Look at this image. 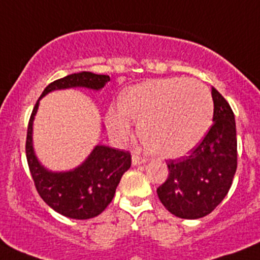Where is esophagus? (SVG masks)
I'll return each mask as SVG.
<instances>
[{
    "instance_id": "34e87169",
    "label": "esophagus",
    "mask_w": 260,
    "mask_h": 260,
    "mask_svg": "<svg viewBox=\"0 0 260 260\" xmlns=\"http://www.w3.org/2000/svg\"><path fill=\"white\" fill-rule=\"evenodd\" d=\"M132 162H133V165H134V166L143 165V163L147 162V158L140 157L139 154H133V157H132Z\"/></svg>"
}]
</instances>
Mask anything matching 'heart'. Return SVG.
I'll return each mask as SVG.
<instances>
[{"mask_svg": "<svg viewBox=\"0 0 260 260\" xmlns=\"http://www.w3.org/2000/svg\"><path fill=\"white\" fill-rule=\"evenodd\" d=\"M213 115L208 88L195 79H153L132 86L111 108L107 125L115 137L130 133L131 120L139 122L144 144L155 154L177 158L191 152L206 137Z\"/></svg>", "mask_w": 260, "mask_h": 260, "instance_id": "heart-1", "label": "heart"}]
</instances>
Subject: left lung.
Returning <instances> with one entry per match:
<instances>
[{
  "label": "left lung",
  "instance_id": "left-lung-1",
  "mask_svg": "<svg viewBox=\"0 0 260 260\" xmlns=\"http://www.w3.org/2000/svg\"><path fill=\"white\" fill-rule=\"evenodd\" d=\"M213 125L191 154L167 163L169 177L157 189L165 208L176 217L197 219L223 200L237 169L235 116L227 101L212 88Z\"/></svg>",
  "mask_w": 260,
  "mask_h": 260
}]
</instances>
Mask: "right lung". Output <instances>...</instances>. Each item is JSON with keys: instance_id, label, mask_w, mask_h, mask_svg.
<instances>
[{"instance_id": "1", "label": "right lung", "mask_w": 260, "mask_h": 260, "mask_svg": "<svg viewBox=\"0 0 260 260\" xmlns=\"http://www.w3.org/2000/svg\"><path fill=\"white\" fill-rule=\"evenodd\" d=\"M110 81L108 75L83 71L54 80L42 93L68 88L100 90ZM39 98V100H41ZM39 100L31 112L26 133V160L34 185L42 199L53 211L74 219H88L102 213L112 202L122 175L132 166L128 152L97 145L79 167L66 172H52L39 163L33 149V120Z\"/></svg>"}]
</instances>
